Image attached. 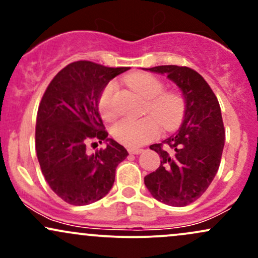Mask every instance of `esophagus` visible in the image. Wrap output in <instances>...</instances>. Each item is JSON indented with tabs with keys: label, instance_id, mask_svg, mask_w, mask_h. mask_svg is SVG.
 Returning <instances> with one entry per match:
<instances>
[{
	"label": "esophagus",
	"instance_id": "1",
	"mask_svg": "<svg viewBox=\"0 0 258 258\" xmlns=\"http://www.w3.org/2000/svg\"><path fill=\"white\" fill-rule=\"evenodd\" d=\"M142 152H143V149H128V153L135 154V155H138V154H141Z\"/></svg>",
	"mask_w": 258,
	"mask_h": 258
}]
</instances>
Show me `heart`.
<instances>
[{
	"label": "heart",
	"mask_w": 258,
	"mask_h": 258,
	"mask_svg": "<svg viewBox=\"0 0 258 258\" xmlns=\"http://www.w3.org/2000/svg\"><path fill=\"white\" fill-rule=\"evenodd\" d=\"M125 81L146 99L144 111L153 116H146L141 120L122 119L115 123L111 135L119 143L128 148H138L158 138L160 135L158 120L167 131L179 126L185 114V100L182 94L174 91H164V82L152 74H132L127 76ZM116 91V84L109 82L100 93L98 108L105 120L115 119L117 114L115 105Z\"/></svg>",
	"instance_id": "b5f03b06"
}]
</instances>
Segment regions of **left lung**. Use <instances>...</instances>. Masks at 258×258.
Segmentation results:
<instances>
[{
  "label": "left lung",
  "mask_w": 258,
  "mask_h": 258,
  "mask_svg": "<svg viewBox=\"0 0 258 258\" xmlns=\"http://www.w3.org/2000/svg\"><path fill=\"white\" fill-rule=\"evenodd\" d=\"M150 72L165 74L182 91L185 114L178 132L150 149L159 154L158 170L144 177L156 200L182 207L205 193L221 164L224 126L220 103L211 87L195 70L160 65Z\"/></svg>",
  "instance_id": "obj_1"
}]
</instances>
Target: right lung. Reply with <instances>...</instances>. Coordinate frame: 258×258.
Instances as JSON below:
<instances>
[{"label":"right lung","instance_id":"1","mask_svg":"<svg viewBox=\"0 0 258 258\" xmlns=\"http://www.w3.org/2000/svg\"><path fill=\"white\" fill-rule=\"evenodd\" d=\"M128 69L74 61L53 78L41 99L35 132L37 159L52 190L70 205H88L105 197L117 165L128 155L108 138L98 110L105 86ZM90 140H105L107 148L88 154Z\"/></svg>","mask_w":258,"mask_h":258}]
</instances>
